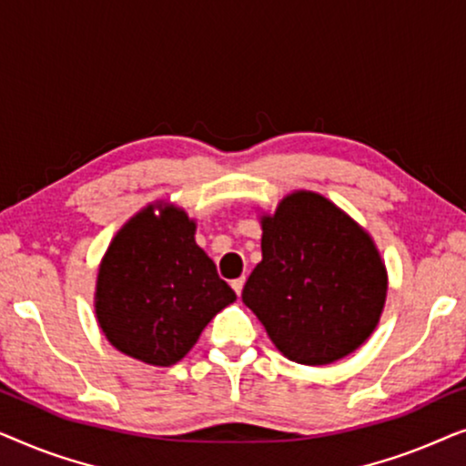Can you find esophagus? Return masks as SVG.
<instances>
[{"label": "esophagus", "instance_id": "1", "mask_svg": "<svg viewBox=\"0 0 466 466\" xmlns=\"http://www.w3.org/2000/svg\"><path fill=\"white\" fill-rule=\"evenodd\" d=\"M244 284H246V278H238V279H233V282H231L235 295H238V297L241 295V290H244Z\"/></svg>", "mask_w": 466, "mask_h": 466}]
</instances>
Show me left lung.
Segmentation results:
<instances>
[{
  "label": "left lung",
  "instance_id": "1",
  "mask_svg": "<svg viewBox=\"0 0 466 466\" xmlns=\"http://www.w3.org/2000/svg\"><path fill=\"white\" fill-rule=\"evenodd\" d=\"M263 260L241 299L286 359L330 365L378 327L388 273L371 235L311 190H295L260 216Z\"/></svg>",
  "mask_w": 466,
  "mask_h": 466
}]
</instances>
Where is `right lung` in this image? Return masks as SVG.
Masks as SVG:
<instances>
[{
  "instance_id": "right-lung-1",
  "label": "right lung",
  "mask_w": 466,
  "mask_h": 466,
  "mask_svg": "<svg viewBox=\"0 0 466 466\" xmlns=\"http://www.w3.org/2000/svg\"><path fill=\"white\" fill-rule=\"evenodd\" d=\"M195 228L182 208L152 203L114 235L101 258L99 327L114 348L146 365L182 360L208 322L238 299L197 246Z\"/></svg>"
}]
</instances>
